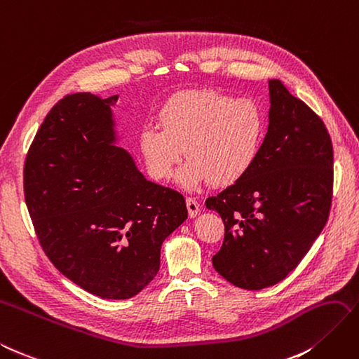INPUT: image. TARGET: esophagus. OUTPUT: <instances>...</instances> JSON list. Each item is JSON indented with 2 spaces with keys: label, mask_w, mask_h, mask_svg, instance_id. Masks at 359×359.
<instances>
[{
  "label": "esophagus",
  "mask_w": 359,
  "mask_h": 359,
  "mask_svg": "<svg viewBox=\"0 0 359 359\" xmlns=\"http://www.w3.org/2000/svg\"><path fill=\"white\" fill-rule=\"evenodd\" d=\"M186 205H187V210H189V216H190L191 219L196 217V216L199 215L201 208H199V203L196 202V199L187 198V199H186Z\"/></svg>",
  "instance_id": "esophagus-1"
}]
</instances>
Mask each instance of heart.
I'll return each mask as SVG.
<instances>
[{
	"label": "heart",
	"instance_id": "1",
	"mask_svg": "<svg viewBox=\"0 0 359 359\" xmlns=\"http://www.w3.org/2000/svg\"><path fill=\"white\" fill-rule=\"evenodd\" d=\"M160 127L147 125L139 134V148L148 172L156 180L178 172L184 189L195 190L211 182L228 187L246 177L259 156L267 119L255 101L237 100L216 90H184L160 110Z\"/></svg>",
	"mask_w": 359,
	"mask_h": 359
}]
</instances>
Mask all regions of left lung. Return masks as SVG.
<instances>
[{
    "label": "left lung",
    "mask_w": 359,
    "mask_h": 359,
    "mask_svg": "<svg viewBox=\"0 0 359 359\" xmlns=\"http://www.w3.org/2000/svg\"><path fill=\"white\" fill-rule=\"evenodd\" d=\"M269 98L254 168L205 202L225 224L212 266L245 290L272 287L297 267L323 231L332 199L334 152L325 123L279 80H269Z\"/></svg>",
    "instance_id": "1"
}]
</instances>
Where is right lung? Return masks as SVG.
<instances>
[{"mask_svg":"<svg viewBox=\"0 0 359 359\" xmlns=\"http://www.w3.org/2000/svg\"><path fill=\"white\" fill-rule=\"evenodd\" d=\"M118 98L74 93L57 102L28 151L24 191L51 263L86 292L121 300L156 278L163 241L187 207L119 147Z\"/></svg>","mask_w":359,"mask_h":359,"instance_id":"obj_1","label":"right lung"}]
</instances>
